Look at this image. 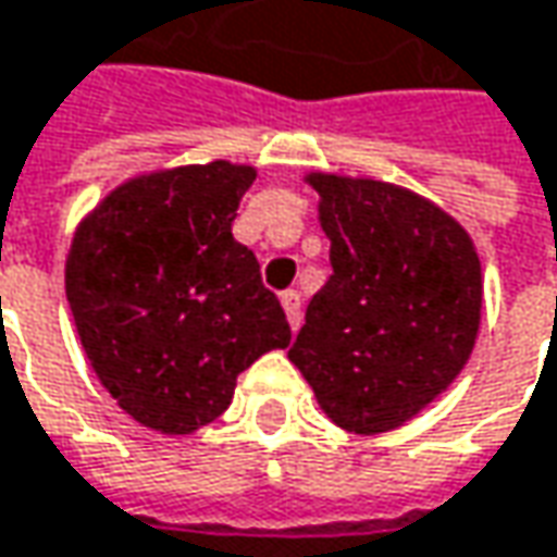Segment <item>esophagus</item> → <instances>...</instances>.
Segmentation results:
<instances>
[{
  "mask_svg": "<svg viewBox=\"0 0 557 557\" xmlns=\"http://www.w3.org/2000/svg\"><path fill=\"white\" fill-rule=\"evenodd\" d=\"M280 302H283V311H286V318H289V327L299 331V324H302V296H299L296 289H286V293L280 296Z\"/></svg>",
  "mask_w": 557,
  "mask_h": 557,
  "instance_id": "esophagus-1",
  "label": "esophagus"
}]
</instances>
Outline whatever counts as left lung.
<instances>
[{"instance_id":"obj_1","label":"left lung","mask_w":557,"mask_h":557,"mask_svg":"<svg viewBox=\"0 0 557 557\" xmlns=\"http://www.w3.org/2000/svg\"><path fill=\"white\" fill-rule=\"evenodd\" d=\"M331 239L289 362L324 416L381 435L419 416L463 372L482 321V261L435 201L394 182L309 173Z\"/></svg>"}]
</instances>
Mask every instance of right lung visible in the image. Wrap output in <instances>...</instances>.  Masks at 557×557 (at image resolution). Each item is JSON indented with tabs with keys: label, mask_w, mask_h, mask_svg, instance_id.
<instances>
[{
	"label": "right lung",
	"mask_w": 557,
	"mask_h": 557,
	"mask_svg": "<svg viewBox=\"0 0 557 557\" xmlns=\"http://www.w3.org/2000/svg\"><path fill=\"white\" fill-rule=\"evenodd\" d=\"M248 163L132 176L84 216L65 296L84 356L119 407L160 435H191L230 407L236 377L289 346L255 251L233 239Z\"/></svg>",
	"instance_id": "1"
}]
</instances>
